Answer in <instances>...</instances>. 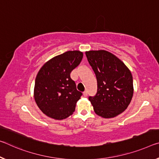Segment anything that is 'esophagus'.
Returning <instances> with one entry per match:
<instances>
[{
  "mask_svg": "<svg viewBox=\"0 0 159 159\" xmlns=\"http://www.w3.org/2000/svg\"><path fill=\"white\" fill-rule=\"evenodd\" d=\"M84 96H85V97H86V96H87V95H88V93H87V91H86V90H85V91L84 92Z\"/></svg>",
  "mask_w": 159,
  "mask_h": 159,
  "instance_id": "34e87169",
  "label": "esophagus"
}]
</instances>
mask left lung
<instances>
[{"label":"left lung","instance_id":"8db88e82","mask_svg":"<svg viewBox=\"0 0 159 159\" xmlns=\"http://www.w3.org/2000/svg\"><path fill=\"white\" fill-rule=\"evenodd\" d=\"M96 75L98 91L89 100L98 115L112 118L127 109L134 93L131 71L120 59L105 50L85 52Z\"/></svg>","mask_w":159,"mask_h":159}]
</instances>
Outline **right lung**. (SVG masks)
Instances as JSON below:
<instances>
[{
  "label": "right lung",
  "mask_w": 159,
  "mask_h": 159,
  "mask_svg": "<svg viewBox=\"0 0 159 159\" xmlns=\"http://www.w3.org/2000/svg\"><path fill=\"white\" fill-rule=\"evenodd\" d=\"M83 52L68 51L53 57L39 69L35 79L34 98L49 117L61 120L71 115L82 93L76 89L70 74L79 66Z\"/></svg>",
  "instance_id": "obj_1"
}]
</instances>
